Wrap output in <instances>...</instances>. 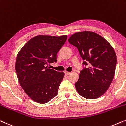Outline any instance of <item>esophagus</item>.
Masks as SVG:
<instances>
[{
    "instance_id": "1",
    "label": "esophagus",
    "mask_w": 126,
    "mask_h": 126,
    "mask_svg": "<svg viewBox=\"0 0 126 126\" xmlns=\"http://www.w3.org/2000/svg\"><path fill=\"white\" fill-rule=\"evenodd\" d=\"M70 72H68V71H65V75H70Z\"/></svg>"
}]
</instances>
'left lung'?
<instances>
[{
    "instance_id": "obj_1",
    "label": "left lung",
    "mask_w": 126,
    "mask_h": 126,
    "mask_svg": "<svg viewBox=\"0 0 126 126\" xmlns=\"http://www.w3.org/2000/svg\"><path fill=\"white\" fill-rule=\"evenodd\" d=\"M68 41L78 48L85 66L75 86L79 94L88 99H96L104 94L115 74L117 58L113 48L103 37L91 31L75 33Z\"/></svg>"
}]
</instances>
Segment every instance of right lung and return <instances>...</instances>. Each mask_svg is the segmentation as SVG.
I'll use <instances>...</instances> for the list:
<instances>
[{
    "label": "right lung",
    "instance_id": "1",
    "mask_svg": "<svg viewBox=\"0 0 126 126\" xmlns=\"http://www.w3.org/2000/svg\"><path fill=\"white\" fill-rule=\"evenodd\" d=\"M67 36L38 35L30 39L18 52L16 71L22 88L32 100L40 104L48 103L56 96L64 76L48 67L56 62V55Z\"/></svg>",
    "mask_w": 126,
    "mask_h": 126
}]
</instances>
